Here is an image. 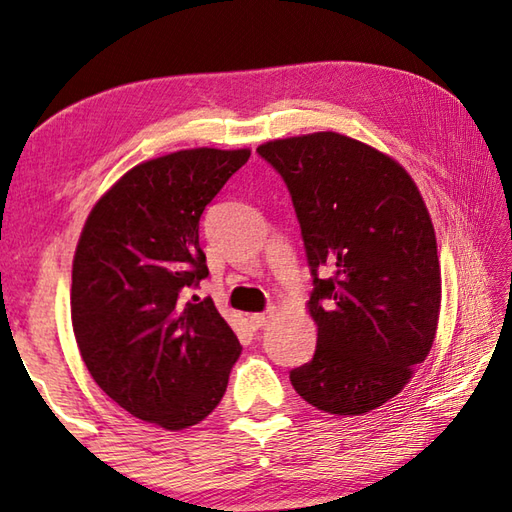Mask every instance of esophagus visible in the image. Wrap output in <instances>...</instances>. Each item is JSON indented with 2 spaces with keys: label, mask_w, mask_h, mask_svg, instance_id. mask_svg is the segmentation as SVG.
Returning a JSON list of instances; mask_svg holds the SVG:
<instances>
[{
  "label": "esophagus",
  "mask_w": 512,
  "mask_h": 512,
  "mask_svg": "<svg viewBox=\"0 0 512 512\" xmlns=\"http://www.w3.org/2000/svg\"><path fill=\"white\" fill-rule=\"evenodd\" d=\"M273 311H266V313H255V315H250V324H253V329H262V327H266L268 322H271V318H273Z\"/></svg>",
  "instance_id": "1"
}]
</instances>
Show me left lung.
<instances>
[{"instance_id": "left-lung-1", "label": "left lung", "mask_w": 512, "mask_h": 512, "mask_svg": "<svg viewBox=\"0 0 512 512\" xmlns=\"http://www.w3.org/2000/svg\"><path fill=\"white\" fill-rule=\"evenodd\" d=\"M257 154L291 192L313 275L318 347L291 383L322 412L367 414L401 394L432 349L441 266L430 212L405 167L356 138L315 132Z\"/></svg>"}]
</instances>
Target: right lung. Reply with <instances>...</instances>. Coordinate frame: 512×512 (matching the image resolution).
I'll return each mask as SVG.
<instances>
[{"mask_svg":"<svg viewBox=\"0 0 512 512\" xmlns=\"http://www.w3.org/2000/svg\"><path fill=\"white\" fill-rule=\"evenodd\" d=\"M250 150H181L136 165L89 212L73 257L71 322L89 374L141 421L183 430L226 394L241 347L215 302L199 219Z\"/></svg>","mask_w":512,"mask_h":512,"instance_id":"right-lung-1","label":"right lung"}]
</instances>
